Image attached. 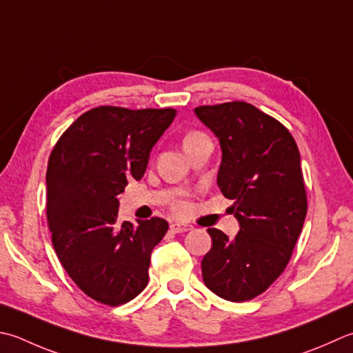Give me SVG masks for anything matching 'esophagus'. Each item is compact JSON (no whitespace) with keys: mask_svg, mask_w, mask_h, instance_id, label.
I'll return each instance as SVG.
<instances>
[{"mask_svg":"<svg viewBox=\"0 0 353 353\" xmlns=\"http://www.w3.org/2000/svg\"><path fill=\"white\" fill-rule=\"evenodd\" d=\"M170 230H171L172 232L179 234V232H186V231L192 230V226H191V225H185V223L174 222V223H171V225H170Z\"/></svg>","mask_w":353,"mask_h":353,"instance_id":"34e87169","label":"esophagus"}]
</instances>
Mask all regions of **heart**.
Here are the masks:
<instances>
[{"label":"heart","instance_id":"1","mask_svg":"<svg viewBox=\"0 0 353 353\" xmlns=\"http://www.w3.org/2000/svg\"><path fill=\"white\" fill-rule=\"evenodd\" d=\"M200 136H205V134L200 133V131H191V133H188V134L185 136V141H183V142H188V141H192V139H197V137H200ZM177 210H181V208H177Z\"/></svg>","mask_w":353,"mask_h":353}]
</instances>
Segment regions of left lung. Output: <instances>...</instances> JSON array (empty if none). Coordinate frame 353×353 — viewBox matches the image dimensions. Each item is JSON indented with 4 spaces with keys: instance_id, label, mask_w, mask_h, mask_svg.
I'll return each mask as SVG.
<instances>
[{
    "instance_id": "8db88e82",
    "label": "left lung",
    "mask_w": 353,
    "mask_h": 353,
    "mask_svg": "<svg viewBox=\"0 0 353 353\" xmlns=\"http://www.w3.org/2000/svg\"><path fill=\"white\" fill-rule=\"evenodd\" d=\"M196 114L222 147L217 183L240 231L230 239L208 228L205 285L228 301L263 294L285 271L307 212L300 153L289 130L245 101L200 105Z\"/></svg>"
}]
</instances>
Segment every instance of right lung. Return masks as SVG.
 I'll list each match as a JSON object with an SVG mask.
<instances>
[{
    "instance_id": "obj_1",
    "label": "right lung",
    "mask_w": 353,
    "mask_h": 353,
    "mask_svg": "<svg viewBox=\"0 0 353 353\" xmlns=\"http://www.w3.org/2000/svg\"><path fill=\"white\" fill-rule=\"evenodd\" d=\"M174 108L101 105L54 143L47 165V225L61 265L90 299L119 306L148 285L150 255L168 231L161 217L117 222L119 197L141 181Z\"/></svg>"
}]
</instances>
